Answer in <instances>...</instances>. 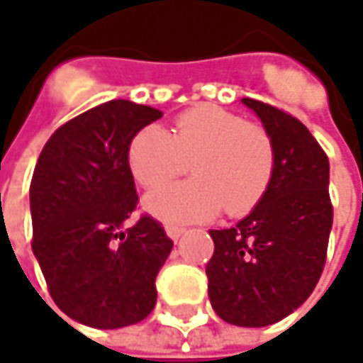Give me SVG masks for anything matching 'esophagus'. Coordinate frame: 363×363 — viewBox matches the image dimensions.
<instances>
[{
  "label": "esophagus",
  "mask_w": 363,
  "mask_h": 363,
  "mask_svg": "<svg viewBox=\"0 0 363 363\" xmlns=\"http://www.w3.org/2000/svg\"><path fill=\"white\" fill-rule=\"evenodd\" d=\"M165 232H167V236H169L172 240H177V238L184 234V228L177 226V224H165Z\"/></svg>",
  "instance_id": "esophagus-1"
}]
</instances>
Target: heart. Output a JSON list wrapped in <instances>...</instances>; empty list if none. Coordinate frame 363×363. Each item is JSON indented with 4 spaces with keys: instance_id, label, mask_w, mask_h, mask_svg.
Masks as SVG:
<instances>
[{
    "instance_id": "heart-1",
    "label": "heart",
    "mask_w": 363,
    "mask_h": 363,
    "mask_svg": "<svg viewBox=\"0 0 363 363\" xmlns=\"http://www.w3.org/2000/svg\"><path fill=\"white\" fill-rule=\"evenodd\" d=\"M274 141L264 125L218 105H198L175 119L174 133L147 125L133 135L127 163L153 189L194 172V179L147 196V210L163 220H208L224 208L244 216L264 198L274 174Z\"/></svg>"
}]
</instances>
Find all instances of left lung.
<instances>
[{"label":"left lung","instance_id":"1","mask_svg":"<svg viewBox=\"0 0 363 363\" xmlns=\"http://www.w3.org/2000/svg\"><path fill=\"white\" fill-rule=\"evenodd\" d=\"M274 141V174L257 208L234 228L210 230L208 297L220 319L240 328L281 321L313 293L333 224L329 160L297 117L242 99Z\"/></svg>","mask_w":363,"mask_h":363}]
</instances>
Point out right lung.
Masks as SVG:
<instances>
[{"label":"right lung","mask_w":363,"mask_h":363,"mask_svg":"<svg viewBox=\"0 0 363 363\" xmlns=\"http://www.w3.org/2000/svg\"><path fill=\"white\" fill-rule=\"evenodd\" d=\"M157 119V108L106 101L58 127L38 157L32 250L50 297L78 323L127 328L155 307V277L174 240L149 214L125 222L139 202L127 149Z\"/></svg>","instance_id":"1"}]
</instances>
